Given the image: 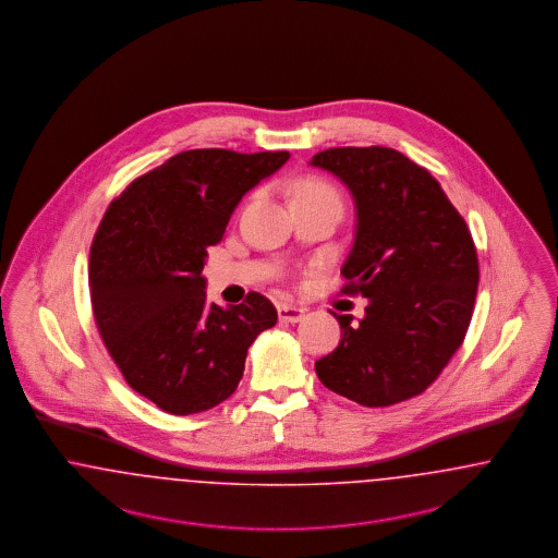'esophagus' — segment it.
<instances>
[{"label": "esophagus", "mask_w": 558, "mask_h": 558, "mask_svg": "<svg viewBox=\"0 0 558 558\" xmlns=\"http://www.w3.org/2000/svg\"><path fill=\"white\" fill-rule=\"evenodd\" d=\"M277 313H279V318H281L283 323H300V320L304 318V311H302V308H295V306H290V304H281V306L277 308Z\"/></svg>", "instance_id": "obj_1"}]
</instances>
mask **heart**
<instances>
[{"instance_id":"1","label":"heart","mask_w":558,"mask_h":558,"mask_svg":"<svg viewBox=\"0 0 558 558\" xmlns=\"http://www.w3.org/2000/svg\"><path fill=\"white\" fill-rule=\"evenodd\" d=\"M304 197H340V195L327 181L308 177V179L298 181V185L293 190V199H304Z\"/></svg>"}]
</instances>
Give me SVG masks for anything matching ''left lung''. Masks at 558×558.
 Segmentation results:
<instances>
[{
	"label": "left lung",
	"instance_id": "8db88e82",
	"mask_svg": "<svg viewBox=\"0 0 558 558\" xmlns=\"http://www.w3.org/2000/svg\"><path fill=\"white\" fill-rule=\"evenodd\" d=\"M356 206L343 293L368 300L340 315V345L318 359L325 388L368 409L429 388L461 348L480 283L471 231L429 170L391 147H329L313 156Z\"/></svg>",
	"mask_w": 558,
	"mask_h": 558
}]
</instances>
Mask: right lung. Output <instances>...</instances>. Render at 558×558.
Wrapping results in <instances>:
<instances>
[{"label":"right lung","mask_w":558,"mask_h":558,"mask_svg":"<svg viewBox=\"0 0 558 558\" xmlns=\"http://www.w3.org/2000/svg\"><path fill=\"white\" fill-rule=\"evenodd\" d=\"M290 151L190 149L135 179L106 210L89 254L97 331L124 381L170 414L208 411L240 384L247 348L277 323L258 291L206 302L208 247L243 195Z\"/></svg>","instance_id":"1"}]
</instances>
